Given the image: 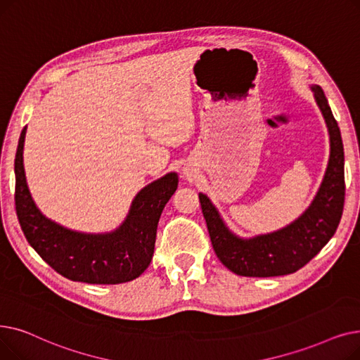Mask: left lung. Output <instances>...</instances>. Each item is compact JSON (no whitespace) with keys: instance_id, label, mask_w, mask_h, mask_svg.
I'll return each instance as SVG.
<instances>
[{"instance_id":"8db88e82","label":"left lung","mask_w":360,"mask_h":360,"mask_svg":"<svg viewBox=\"0 0 360 360\" xmlns=\"http://www.w3.org/2000/svg\"><path fill=\"white\" fill-rule=\"evenodd\" d=\"M327 122L331 153L325 177L306 212L285 229L242 240L229 231L205 195L199 202L218 259L242 277H277L293 274L309 262L334 236L345 208V150L337 120L319 86H312Z\"/></svg>"}]
</instances>
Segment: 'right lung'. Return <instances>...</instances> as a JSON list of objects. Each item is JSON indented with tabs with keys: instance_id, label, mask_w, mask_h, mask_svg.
I'll list each match as a JSON object with an SVG mask.
<instances>
[{
	"instance_id": "right-lung-1",
	"label": "right lung",
	"mask_w": 360,
	"mask_h": 360,
	"mask_svg": "<svg viewBox=\"0 0 360 360\" xmlns=\"http://www.w3.org/2000/svg\"><path fill=\"white\" fill-rule=\"evenodd\" d=\"M25 133L26 127L14 160V202L29 245L51 268L72 281L120 284L138 278L150 264L158 221L177 189V174L169 173L142 189L118 230L108 234L76 233L45 218L33 203L23 169Z\"/></svg>"
}]
</instances>
